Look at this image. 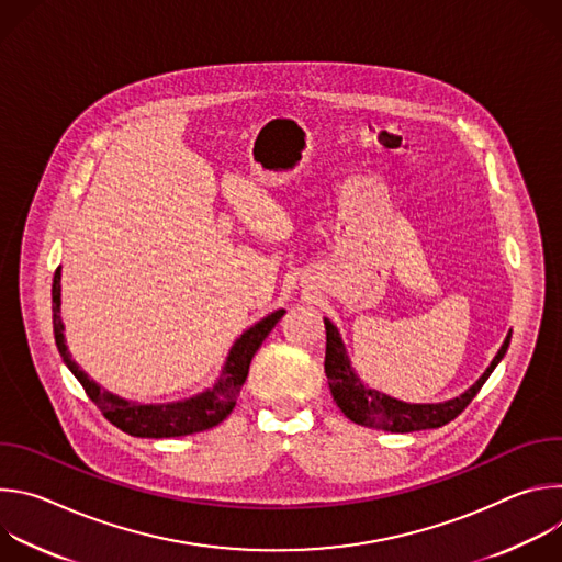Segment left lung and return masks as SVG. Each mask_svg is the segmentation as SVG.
<instances>
[{
	"instance_id": "obj_1",
	"label": "left lung",
	"mask_w": 562,
	"mask_h": 562,
	"mask_svg": "<svg viewBox=\"0 0 562 562\" xmlns=\"http://www.w3.org/2000/svg\"><path fill=\"white\" fill-rule=\"evenodd\" d=\"M327 329V356H325V373L329 378V389L336 400L340 412L362 427H373L391 434H409V431H423V429H438L447 423H451L458 414L464 412V407L475 397L492 375V371L498 367V362L505 358L512 340V331L507 334L503 347L498 349L492 364L485 369L464 393L458 397L445 400V403L436 405H416V403H403V400L391 397L386 393H380L371 386H367L358 373L351 367V360L347 356L345 342L340 338L338 327L325 317Z\"/></svg>"
}]
</instances>
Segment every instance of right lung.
Instances as JSON below:
<instances>
[{
    "label": "right lung",
    "instance_id": "add662e5",
    "mask_svg": "<svg viewBox=\"0 0 562 562\" xmlns=\"http://www.w3.org/2000/svg\"><path fill=\"white\" fill-rule=\"evenodd\" d=\"M59 280H61V267L55 271V278H53V334H55L57 351L64 364L70 369V373L79 380V384L85 386L87 395L100 407L104 418L113 423L117 429H122L124 434L137 436V438H176V436L206 431L220 425L235 407V400L249 375V364L256 351L260 349L265 338L271 334V329L280 323V317L286 313L284 308H278L265 315L260 323H256L239 336L228 349L226 362L213 386L191 397L178 400V403L142 405L102 389L70 358V351L64 338V323H61V308H59L61 306Z\"/></svg>",
    "mask_w": 562,
    "mask_h": 562
}]
</instances>
